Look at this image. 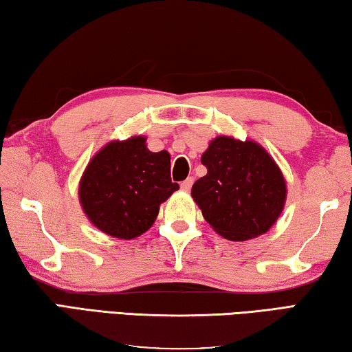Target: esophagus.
Instances as JSON below:
<instances>
[{"label":"esophagus","instance_id":"esophagus-1","mask_svg":"<svg viewBox=\"0 0 352 352\" xmlns=\"http://www.w3.org/2000/svg\"><path fill=\"white\" fill-rule=\"evenodd\" d=\"M193 181H195L193 177H187V179L181 184V188L184 190V192H188V190L192 188V186H193Z\"/></svg>","mask_w":352,"mask_h":352}]
</instances>
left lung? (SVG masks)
<instances>
[{
    "label": "left lung",
    "instance_id": "left-lung-1",
    "mask_svg": "<svg viewBox=\"0 0 352 352\" xmlns=\"http://www.w3.org/2000/svg\"><path fill=\"white\" fill-rule=\"evenodd\" d=\"M201 162L207 175L193 184L192 196L214 232L245 241L274 226L285 207L286 182L263 146L219 135Z\"/></svg>",
    "mask_w": 352,
    "mask_h": 352
}]
</instances>
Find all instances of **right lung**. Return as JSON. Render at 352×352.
<instances>
[{
  "instance_id": "right-lung-1",
  "label": "right lung",
  "mask_w": 352,
  "mask_h": 352,
  "mask_svg": "<svg viewBox=\"0 0 352 352\" xmlns=\"http://www.w3.org/2000/svg\"><path fill=\"white\" fill-rule=\"evenodd\" d=\"M179 188L170 176V154L151 153L145 138L103 146L80 181V202L97 229L133 239L153 226L159 206Z\"/></svg>"
}]
</instances>
